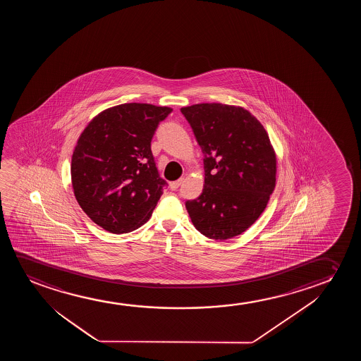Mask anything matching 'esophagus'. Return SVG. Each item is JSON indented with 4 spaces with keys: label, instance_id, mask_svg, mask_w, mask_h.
Segmentation results:
<instances>
[{
    "label": "esophagus",
    "instance_id": "34e87169",
    "mask_svg": "<svg viewBox=\"0 0 361 361\" xmlns=\"http://www.w3.org/2000/svg\"><path fill=\"white\" fill-rule=\"evenodd\" d=\"M183 178H178V181H173V183H170V190H173V191H176L178 190V186L183 183Z\"/></svg>",
    "mask_w": 361,
    "mask_h": 361
}]
</instances>
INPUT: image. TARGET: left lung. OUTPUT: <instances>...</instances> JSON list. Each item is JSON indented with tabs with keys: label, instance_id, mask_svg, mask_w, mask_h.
<instances>
[{
	"label": "left lung",
	"instance_id": "8db88e82",
	"mask_svg": "<svg viewBox=\"0 0 361 361\" xmlns=\"http://www.w3.org/2000/svg\"><path fill=\"white\" fill-rule=\"evenodd\" d=\"M204 154V185L186 202L204 237L227 240L252 227L276 185V153L257 117L240 106L198 104L181 109Z\"/></svg>",
	"mask_w": 361,
	"mask_h": 361
}]
</instances>
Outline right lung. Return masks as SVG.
Segmentation results:
<instances>
[{
	"mask_svg": "<svg viewBox=\"0 0 361 361\" xmlns=\"http://www.w3.org/2000/svg\"><path fill=\"white\" fill-rule=\"evenodd\" d=\"M173 109L122 104L99 112L80 134L71 158L75 198L92 222L114 234L148 222L168 186L150 142Z\"/></svg>",
	"mask_w": 361,
	"mask_h": 361,
	"instance_id": "obj_1",
	"label": "right lung"
}]
</instances>
